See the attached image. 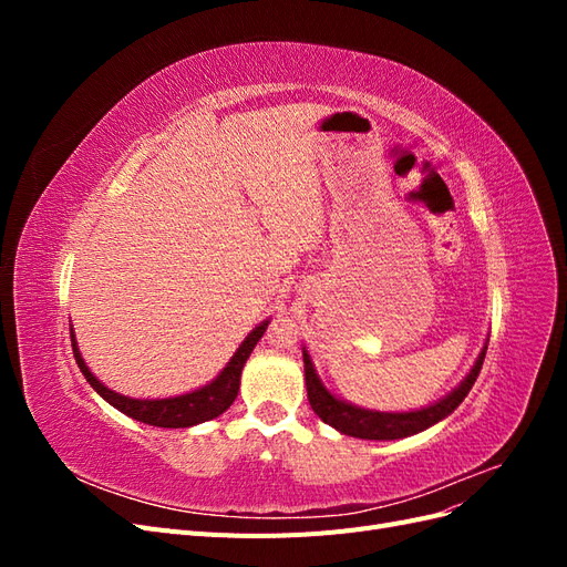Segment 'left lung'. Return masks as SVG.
Segmentation results:
<instances>
[{"mask_svg": "<svg viewBox=\"0 0 567 567\" xmlns=\"http://www.w3.org/2000/svg\"><path fill=\"white\" fill-rule=\"evenodd\" d=\"M487 342L485 340L483 350H480L473 369L468 371L466 379H463L450 394H444L442 400L427 404L423 409L414 411H373L357 406L348 400H340L336 394L326 388L319 379V373L312 364V357L302 348V362H305V385H307V400H310L315 414L336 427L338 433L359 437V440H400L416 435L425 427H431L440 423L442 419H447L452 411L466 400V394L471 392L480 369H483L485 354H487Z\"/></svg>", "mask_w": 567, "mask_h": 567, "instance_id": "8db88e82", "label": "left lung"}]
</instances>
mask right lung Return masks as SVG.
Returning <instances> with one entry per match:
<instances>
[{"label":"right lung","instance_id":"right-lung-1","mask_svg":"<svg viewBox=\"0 0 567 567\" xmlns=\"http://www.w3.org/2000/svg\"><path fill=\"white\" fill-rule=\"evenodd\" d=\"M267 326H269V319L255 326V329L246 336L241 346H238V350L234 352V357L229 359L227 367L221 369L217 373V379H213L208 385H203V388L192 390V392L177 394V398H165V400H134V398H127V394H120V392L106 388L90 371V367L84 364V359H82L80 348H78L75 333H73V326H71V340H73L75 362H78L80 371L84 373V379H87V383L111 406H115L117 411H123L125 416H130L134 421H142V423L156 425V427H192V425L205 423L210 419H217L219 414H225V411L234 404L238 388H241V371L248 362L252 348L257 346V340L265 336Z\"/></svg>","mask_w":567,"mask_h":567}]
</instances>
